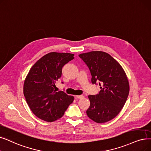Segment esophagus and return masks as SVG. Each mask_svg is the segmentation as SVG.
Masks as SVG:
<instances>
[{
    "label": "esophagus",
    "mask_w": 151,
    "mask_h": 151,
    "mask_svg": "<svg viewBox=\"0 0 151 151\" xmlns=\"http://www.w3.org/2000/svg\"><path fill=\"white\" fill-rule=\"evenodd\" d=\"M84 96L83 95H80V96H75V99H82V98H83Z\"/></svg>",
    "instance_id": "esophagus-1"
}]
</instances>
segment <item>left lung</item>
I'll use <instances>...</instances> for the list:
<instances>
[{"label":"left lung","mask_w":151,"mask_h":151,"mask_svg":"<svg viewBox=\"0 0 151 151\" xmlns=\"http://www.w3.org/2000/svg\"><path fill=\"white\" fill-rule=\"evenodd\" d=\"M79 57L90 70L92 83L99 82L101 88L96 96H88L90 106L87 115L97 123L112 120L120 113L129 94V84L125 71L105 52L91 51Z\"/></svg>","instance_id":"8db88e82"}]
</instances>
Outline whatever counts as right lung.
Listing matches in <instances>:
<instances>
[{
	"label": "right lung",
	"instance_id": "add662e5",
	"mask_svg": "<svg viewBox=\"0 0 151 151\" xmlns=\"http://www.w3.org/2000/svg\"><path fill=\"white\" fill-rule=\"evenodd\" d=\"M74 54L52 52L45 54L32 66L26 77L23 94L29 107L37 117L52 122L64 115L74 97L63 91L56 92L55 83L62 75L65 64Z\"/></svg>",
	"mask_w": 151,
	"mask_h": 151
}]
</instances>
